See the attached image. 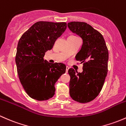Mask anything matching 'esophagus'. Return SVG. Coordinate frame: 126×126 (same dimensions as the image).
Wrapping results in <instances>:
<instances>
[{"mask_svg":"<svg viewBox=\"0 0 126 126\" xmlns=\"http://www.w3.org/2000/svg\"><path fill=\"white\" fill-rule=\"evenodd\" d=\"M68 70H69V67L68 66H67V67H66V73H68Z\"/></svg>","mask_w":126,"mask_h":126,"instance_id":"esophagus-1","label":"esophagus"}]
</instances>
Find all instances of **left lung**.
<instances>
[{"label": "left lung", "instance_id": "1", "mask_svg": "<svg viewBox=\"0 0 126 126\" xmlns=\"http://www.w3.org/2000/svg\"><path fill=\"white\" fill-rule=\"evenodd\" d=\"M67 25L83 40L76 56V59L83 63V71L68 70L70 95L78 102H90L99 94L105 82L108 73V48L102 35L86 23L72 21Z\"/></svg>", "mask_w": 126, "mask_h": 126}]
</instances>
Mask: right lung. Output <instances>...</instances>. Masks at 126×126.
<instances>
[{
	"label": "right lung",
	"mask_w": 126,
	"mask_h": 126,
	"mask_svg": "<svg viewBox=\"0 0 126 126\" xmlns=\"http://www.w3.org/2000/svg\"><path fill=\"white\" fill-rule=\"evenodd\" d=\"M66 28L65 22L38 21L18 41L16 56L17 73L24 90L32 98L43 101L52 98L55 83L65 73V65L49 63L44 56Z\"/></svg>",
	"instance_id": "1"
}]
</instances>
